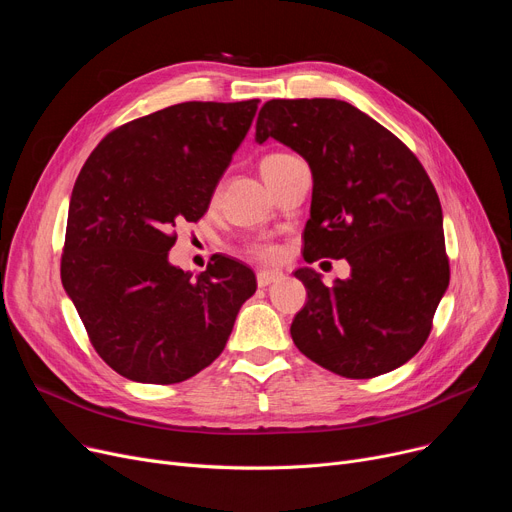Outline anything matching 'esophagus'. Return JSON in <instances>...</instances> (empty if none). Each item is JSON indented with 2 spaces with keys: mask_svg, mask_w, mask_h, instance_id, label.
Returning a JSON list of instances; mask_svg holds the SVG:
<instances>
[{
  "mask_svg": "<svg viewBox=\"0 0 512 512\" xmlns=\"http://www.w3.org/2000/svg\"><path fill=\"white\" fill-rule=\"evenodd\" d=\"M280 278H282V274H280V272H272V270H259V272H257V286L265 288V286H270V284L278 282Z\"/></svg>",
  "mask_w": 512,
  "mask_h": 512,
  "instance_id": "34e87169",
  "label": "esophagus"
}]
</instances>
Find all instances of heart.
Returning <instances> with one entry per match:
<instances>
[{"label": "heart", "mask_w": 512, "mask_h": 512, "mask_svg": "<svg viewBox=\"0 0 512 512\" xmlns=\"http://www.w3.org/2000/svg\"><path fill=\"white\" fill-rule=\"evenodd\" d=\"M292 155L288 153H272L267 155L263 161H261V168L270 166V164H276V161H282V159H288ZM249 255L261 259V261H276L278 255H280V249L274 245V242L270 240H255V242H249L247 249H245Z\"/></svg>", "instance_id": "b5f03b06"}]
</instances>
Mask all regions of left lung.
Here are the masks:
<instances>
[{
	"instance_id": "left-lung-1",
	"label": "left lung",
	"mask_w": 512,
	"mask_h": 512,
	"mask_svg": "<svg viewBox=\"0 0 512 512\" xmlns=\"http://www.w3.org/2000/svg\"><path fill=\"white\" fill-rule=\"evenodd\" d=\"M257 143L276 139L313 174L307 263L346 259L351 278L326 286L294 272L307 303L290 334L299 351L342 378L369 380L419 353L450 265L442 205L415 153L382 124L340 99H272Z\"/></svg>"
}]
</instances>
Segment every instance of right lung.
<instances>
[{
  "label": "right lung",
  "mask_w": 512,
  "mask_h": 512,
  "mask_svg": "<svg viewBox=\"0 0 512 512\" xmlns=\"http://www.w3.org/2000/svg\"><path fill=\"white\" fill-rule=\"evenodd\" d=\"M257 105L186 101L126 122L76 178L62 284L97 355L132 382L178 384L211 365L257 290L224 255L197 278L168 261L176 224L203 218Z\"/></svg>",
  "instance_id": "1"
}]
</instances>
